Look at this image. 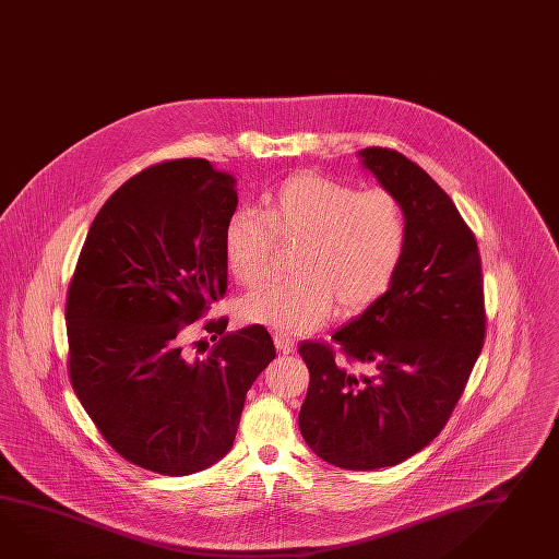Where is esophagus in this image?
Segmentation results:
<instances>
[{
	"instance_id": "1",
	"label": "esophagus",
	"mask_w": 559,
	"mask_h": 559,
	"mask_svg": "<svg viewBox=\"0 0 559 559\" xmlns=\"http://www.w3.org/2000/svg\"><path fill=\"white\" fill-rule=\"evenodd\" d=\"M274 345H276V349L278 352H283V354H290L293 349H295V340L290 337V335H286V333H274L273 335Z\"/></svg>"
}]
</instances>
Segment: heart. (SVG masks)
Instances as JSON below:
<instances>
[{
    "label": "heart",
    "mask_w": 559,
    "mask_h": 559,
    "mask_svg": "<svg viewBox=\"0 0 559 559\" xmlns=\"http://www.w3.org/2000/svg\"><path fill=\"white\" fill-rule=\"evenodd\" d=\"M262 212L236 207L222 248L246 286L266 278L276 245H299L293 278L248 293L240 319L278 333H305L337 313L355 314L392 286L408 250L406 205L388 188L359 190L319 174H295L264 193Z\"/></svg>",
    "instance_id": "obj_1"
}]
</instances>
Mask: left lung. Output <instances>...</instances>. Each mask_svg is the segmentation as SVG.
<instances>
[{
	"label": "left lung",
	"instance_id": "obj_1",
	"mask_svg": "<svg viewBox=\"0 0 559 559\" xmlns=\"http://www.w3.org/2000/svg\"><path fill=\"white\" fill-rule=\"evenodd\" d=\"M408 212V250L392 286L328 341H302L305 442L349 471L394 466L449 423L487 333L477 238L449 193L406 155L359 153ZM366 367L368 372H359Z\"/></svg>",
	"mask_w": 559,
	"mask_h": 559
}]
</instances>
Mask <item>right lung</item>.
Segmentation results:
<instances>
[{
	"label": "right lung",
	"instance_id": "add662e5",
	"mask_svg": "<svg viewBox=\"0 0 559 559\" xmlns=\"http://www.w3.org/2000/svg\"><path fill=\"white\" fill-rule=\"evenodd\" d=\"M236 179L205 159L151 165L93 219L67 295L69 376L96 430L124 461L167 477L218 463L234 444L246 392L274 359L262 325L216 341L181 333L222 299V230Z\"/></svg>",
	"mask_w": 559,
	"mask_h": 559
}]
</instances>
